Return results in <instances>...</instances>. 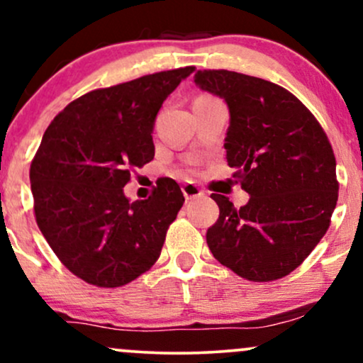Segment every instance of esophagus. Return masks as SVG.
<instances>
[{
    "label": "esophagus",
    "instance_id": "obj_1",
    "mask_svg": "<svg viewBox=\"0 0 363 363\" xmlns=\"http://www.w3.org/2000/svg\"><path fill=\"white\" fill-rule=\"evenodd\" d=\"M182 193H184L186 199H194V198H201V196H205V191L199 189V187L193 184V182H187V184L182 186Z\"/></svg>",
    "mask_w": 363,
    "mask_h": 363
}]
</instances>
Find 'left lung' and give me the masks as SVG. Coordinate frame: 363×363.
Wrapping results in <instances>:
<instances>
[{
  "label": "left lung",
  "instance_id": "left-lung-1",
  "mask_svg": "<svg viewBox=\"0 0 363 363\" xmlns=\"http://www.w3.org/2000/svg\"><path fill=\"white\" fill-rule=\"evenodd\" d=\"M230 112L227 162L247 205L211 194L220 216L206 232L215 259L251 281L286 277L326 234L338 201L336 158L326 133L280 85L227 69L194 74Z\"/></svg>",
  "mask_w": 363,
  "mask_h": 363
}]
</instances>
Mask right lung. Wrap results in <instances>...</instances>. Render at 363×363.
Returning <instances> with one entry per match:
<instances>
[{
	"instance_id": "right-lung-1",
	"label": "right lung",
	"mask_w": 363,
	"mask_h": 363,
	"mask_svg": "<svg viewBox=\"0 0 363 363\" xmlns=\"http://www.w3.org/2000/svg\"><path fill=\"white\" fill-rule=\"evenodd\" d=\"M194 66L91 90L45 129L30 165L35 220L73 274L116 289L158 259L169 225L184 203L174 179H160L148 199L129 201L131 170L155 157L153 126L165 99Z\"/></svg>"
}]
</instances>
